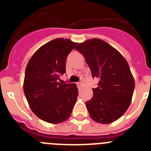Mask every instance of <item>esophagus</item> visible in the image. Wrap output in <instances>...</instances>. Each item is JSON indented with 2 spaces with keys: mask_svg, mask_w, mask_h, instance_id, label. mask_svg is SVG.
Instances as JSON below:
<instances>
[{
  "mask_svg": "<svg viewBox=\"0 0 151 151\" xmlns=\"http://www.w3.org/2000/svg\"><path fill=\"white\" fill-rule=\"evenodd\" d=\"M81 85H82V82H78V83H77V85H78V86H80Z\"/></svg>",
  "mask_w": 151,
  "mask_h": 151,
  "instance_id": "1",
  "label": "esophagus"
}]
</instances>
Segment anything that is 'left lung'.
<instances>
[{
  "label": "left lung",
  "mask_w": 151,
  "mask_h": 151,
  "mask_svg": "<svg viewBox=\"0 0 151 151\" xmlns=\"http://www.w3.org/2000/svg\"><path fill=\"white\" fill-rule=\"evenodd\" d=\"M75 49L84 55L93 78L99 79L93 97L85 103L90 116L101 124L120 118L130 106L134 80L123 56L106 41L92 38Z\"/></svg>",
  "instance_id": "1"
}]
</instances>
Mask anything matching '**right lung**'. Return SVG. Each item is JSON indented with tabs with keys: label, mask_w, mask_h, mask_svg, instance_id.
I'll return each instance as SVG.
<instances>
[{
	"label": "right lung",
	"mask_w": 151,
	"mask_h": 151,
	"mask_svg": "<svg viewBox=\"0 0 151 151\" xmlns=\"http://www.w3.org/2000/svg\"><path fill=\"white\" fill-rule=\"evenodd\" d=\"M77 45L69 39L56 38L35 51L26 66L24 94L31 110L41 120L58 124L67 120L78 97L75 83L62 84L68 54Z\"/></svg>",
	"instance_id": "1"
}]
</instances>
